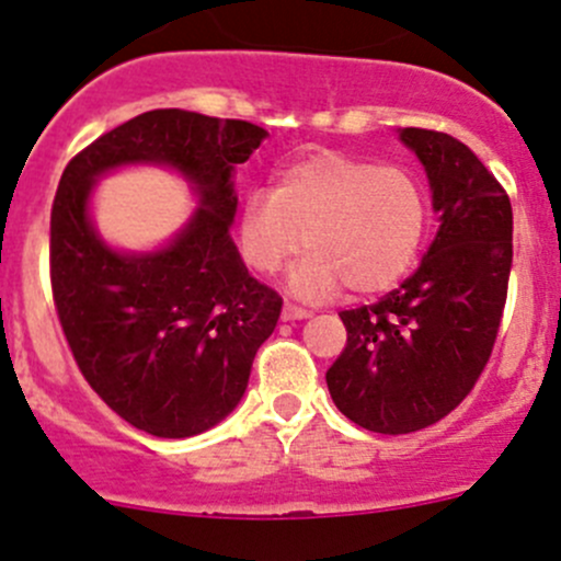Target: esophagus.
Returning <instances> with one entry per match:
<instances>
[{
  "label": "esophagus",
  "instance_id": "obj_1",
  "mask_svg": "<svg viewBox=\"0 0 561 561\" xmlns=\"http://www.w3.org/2000/svg\"><path fill=\"white\" fill-rule=\"evenodd\" d=\"M307 317H309L307 309L296 307V304H285V307H282V320H285V322H293V320H307Z\"/></svg>",
  "mask_w": 561,
  "mask_h": 561
}]
</instances>
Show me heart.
I'll use <instances>...</instances> for the list:
<instances>
[{"mask_svg":"<svg viewBox=\"0 0 561 561\" xmlns=\"http://www.w3.org/2000/svg\"><path fill=\"white\" fill-rule=\"evenodd\" d=\"M428 203L407 168L320 151L290 162L274 190H252L241 203L239 249L257 274H279L309 254L290 290L325 298L377 296L407 276L421 252Z\"/></svg>","mask_w":561,"mask_h":561,"instance_id":"heart-1","label":"heart"}]
</instances>
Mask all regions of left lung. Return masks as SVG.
Segmentation results:
<instances>
[{"instance_id":"1","label":"left lung","mask_w":561,"mask_h":561,"mask_svg":"<svg viewBox=\"0 0 561 561\" xmlns=\"http://www.w3.org/2000/svg\"><path fill=\"white\" fill-rule=\"evenodd\" d=\"M399 138L426 168L439 230L401 287L339 312L347 344L325 371L339 412L377 434L417 432L461 404L494 350L513 265L511 197L489 168L445 133Z\"/></svg>"}]
</instances>
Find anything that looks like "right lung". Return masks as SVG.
<instances>
[{
	"mask_svg": "<svg viewBox=\"0 0 561 561\" xmlns=\"http://www.w3.org/2000/svg\"><path fill=\"white\" fill-rule=\"evenodd\" d=\"M265 129L160 107L100 135L65 168L50 208V290L78 369L116 415L154 437L217 426L244 396L254 353L274 333L279 293L249 276L230 239L233 171ZM122 164H165L202 206L168 248L116 253L88 197Z\"/></svg>",
	"mask_w": 561,
	"mask_h": 561,
	"instance_id": "add662e5",
	"label": "right lung"
}]
</instances>
